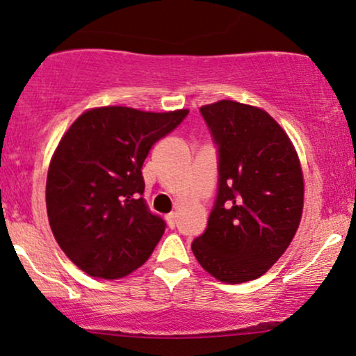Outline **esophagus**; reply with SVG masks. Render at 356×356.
Here are the masks:
<instances>
[{
  "label": "esophagus",
  "mask_w": 356,
  "mask_h": 356,
  "mask_svg": "<svg viewBox=\"0 0 356 356\" xmlns=\"http://www.w3.org/2000/svg\"><path fill=\"white\" fill-rule=\"evenodd\" d=\"M166 222H168V225L171 227V229H174V227H176V224H177V216L174 214V212H171V214L166 216Z\"/></svg>",
  "instance_id": "esophagus-1"
}]
</instances>
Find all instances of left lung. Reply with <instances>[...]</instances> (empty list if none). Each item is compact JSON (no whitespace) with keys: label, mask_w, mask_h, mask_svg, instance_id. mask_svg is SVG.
I'll return each instance as SVG.
<instances>
[{"label":"left lung","mask_w":356,"mask_h":356,"mask_svg":"<svg viewBox=\"0 0 356 356\" xmlns=\"http://www.w3.org/2000/svg\"><path fill=\"white\" fill-rule=\"evenodd\" d=\"M217 148V196L192 243L201 267L245 283L283 256L299 227L304 179L289 137L267 111L232 100L200 108Z\"/></svg>","instance_id":"obj_1"}]
</instances>
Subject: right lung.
I'll list each match as a JSON object with an SVG mask.
<instances>
[{
    "label": "right lung",
    "instance_id": "obj_1",
    "mask_svg": "<svg viewBox=\"0 0 356 356\" xmlns=\"http://www.w3.org/2000/svg\"><path fill=\"white\" fill-rule=\"evenodd\" d=\"M187 115L94 108L62 137L47 171V217L62 251L83 272L123 278L150 257L166 222L144 198L142 164Z\"/></svg>",
    "mask_w": 356,
    "mask_h": 356
}]
</instances>
